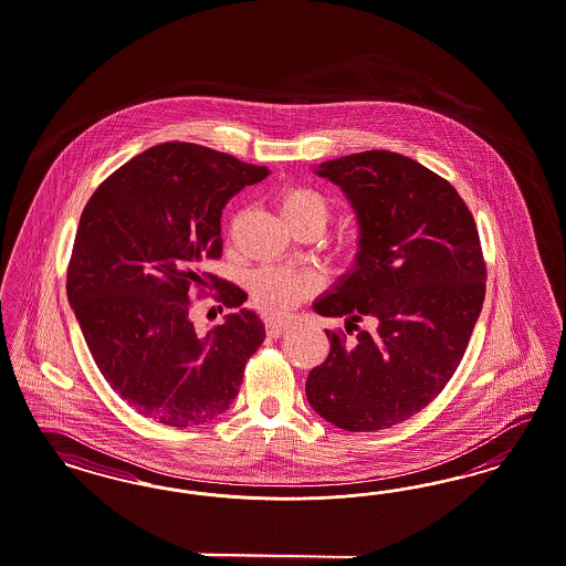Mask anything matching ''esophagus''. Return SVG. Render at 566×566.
I'll list each match as a JSON object with an SVG mask.
<instances>
[{
  "instance_id": "34e87169",
  "label": "esophagus",
  "mask_w": 566,
  "mask_h": 566,
  "mask_svg": "<svg viewBox=\"0 0 566 566\" xmlns=\"http://www.w3.org/2000/svg\"><path fill=\"white\" fill-rule=\"evenodd\" d=\"M290 325H292L290 321H273V318H271V321L266 323V335H269V337H281V335L290 329Z\"/></svg>"
}]
</instances>
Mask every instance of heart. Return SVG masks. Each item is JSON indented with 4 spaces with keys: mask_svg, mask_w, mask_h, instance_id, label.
<instances>
[{
    "mask_svg": "<svg viewBox=\"0 0 566 566\" xmlns=\"http://www.w3.org/2000/svg\"><path fill=\"white\" fill-rule=\"evenodd\" d=\"M276 206L290 229L300 224H314L318 231L327 224L332 210L327 199L318 190L308 187H285L276 197ZM355 248L346 245L339 250L344 262L355 260ZM323 287L321 274L306 269L290 266H262L250 276V295L253 306L271 316H283L304 300L313 297Z\"/></svg>",
    "mask_w": 566,
    "mask_h": 566,
    "instance_id": "b5f03b06",
    "label": "heart"
}]
</instances>
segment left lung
<instances>
[{
	"label": "left lung",
	"instance_id": "obj_1",
	"mask_svg": "<svg viewBox=\"0 0 566 566\" xmlns=\"http://www.w3.org/2000/svg\"><path fill=\"white\" fill-rule=\"evenodd\" d=\"M348 195L360 224L356 271L314 304L348 316L327 329L329 356L306 379L314 411L348 432H376L419 413L453 377L481 314L486 264L472 211L432 169L390 150H363L316 169ZM365 315L374 333L355 325Z\"/></svg>",
	"mask_w": 566,
	"mask_h": 566
}]
</instances>
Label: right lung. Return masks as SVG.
<instances>
[{
  "instance_id": "obj_1",
  "label": "right lung",
  "mask_w": 566,
  "mask_h": 566,
  "mask_svg": "<svg viewBox=\"0 0 566 566\" xmlns=\"http://www.w3.org/2000/svg\"><path fill=\"white\" fill-rule=\"evenodd\" d=\"M266 176L213 148L164 143L115 169L85 203L66 295L96 367L136 413L189 428L237 397L264 325L243 308L199 334L190 311L210 290L218 311L248 300L206 260L222 255L224 206Z\"/></svg>"
}]
</instances>
